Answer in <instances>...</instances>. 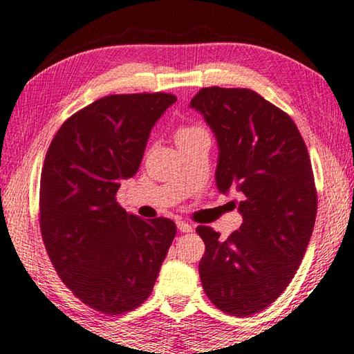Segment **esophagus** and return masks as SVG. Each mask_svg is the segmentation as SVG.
Segmentation results:
<instances>
[{"label": "esophagus", "instance_id": "esophagus-1", "mask_svg": "<svg viewBox=\"0 0 354 354\" xmlns=\"http://www.w3.org/2000/svg\"><path fill=\"white\" fill-rule=\"evenodd\" d=\"M176 225H178V230L179 232H183V233H190V232H194V227L190 225L189 222H186V221H178L176 222Z\"/></svg>", "mask_w": 354, "mask_h": 354}]
</instances>
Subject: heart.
Listing matches in <instances>:
<instances>
[{"mask_svg":"<svg viewBox=\"0 0 354 354\" xmlns=\"http://www.w3.org/2000/svg\"><path fill=\"white\" fill-rule=\"evenodd\" d=\"M203 131H205V129H201L198 126H183V127H179L178 131H176L175 140H176V143L186 142V140L192 138L194 136H197V133L203 132Z\"/></svg>","mask_w":354,"mask_h":354,"instance_id":"obj_1","label":"heart"}]
</instances>
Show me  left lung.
<instances>
[{
    "mask_svg": "<svg viewBox=\"0 0 354 354\" xmlns=\"http://www.w3.org/2000/svg\"><path fill=\"white\" fill-rule=\"evenodd\" d=\"M190 106L218 143L221 192L243 195V225L223 241L198 225L205 255L198 271L218 310L249 317L272 304L304 258L317 217L310 157L290 115L248 88H201Z\"/></svg>",
    "mask_w": 354,
    "mask_h": 354,
    "instance_id": "obj_1",
    "label": "left lung"
}]
</instances>
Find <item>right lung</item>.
Wrapping results in <instances>:
<instances>
[{"label":"right lung","instance_id":"right-lung-1","mask_svg":"<svg viewBox=\"0 0 354 354\" xmlns=\"http://www.w3.org/2000/svg\"><path fill=\"white\" fill-rule=\"evenodd\" d=\"M176 102L170 93L111 94L63 122L41 173L39 225L63 283L105 315L148 299L176 234L167 217L140 218L116 203L142 164L149 132Z\"/></svg>","mask_w":354,"mask_h":354}]
</instances>
